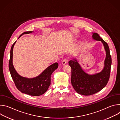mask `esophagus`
<instances>
[{
	"instance_id": "34e87169",
	"label": "esophagus",
	"mask_w": 120,
	"mask_h": 120,
	"mask_svg": "<svg viewBox=\"0 0 120 120\" xmlns=\"http://www.w3.org/2000/svg\"><path fill=\"white\" fill-rule=\"evenodd\" d=\"M67 62V59L66 58L64 59L62 61V64L63 65H65V64H66Z\"/></svg>"
}]
</instances>
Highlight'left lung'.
I'll list each match as a JSON object with an SVG mask.
<instances>
[{"label":"left lung","instance_id":"obj_1","mask_svg":"<svg viewBox=\"0 0 120 120\" xmlns=\"http://www.w3.org/2000/svg\"><path fill=\"white\" fill-rule=\"evenodd\" d=\"M93 38L101 41L106 51L105 66L102 70L94 75H89L82 70L76 59L69 61L72 69V84L77 93L83 95H92L103 89L107 84L110 75L112 58L109 46L97 33H93Z\"/></svg>","mask_w":120,"mask_h":120}]
</instances>
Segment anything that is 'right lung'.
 <instances>
[{"mask_svg": "<svg viewBox=\"0 0 120 120\" xmlns=\"http://www.w3.org/2000/svg\"><path fill=\"white\" fill-rule=\"evenodd\" d=\"M32 33L27 31L23 33L19 38L24 34ZM16 41L12 45L9 61V70L15 86L21 92L32 96H39L45 93L51 84V75L58 68V64L55 63L50 65L38 76L33 78L22 77L16 72L13 64V50Z\"/></svg>", "mask_w": 120, "mask_h": 120, "instance_id": "obj_1", "label": "right lung"}]
</instances>
